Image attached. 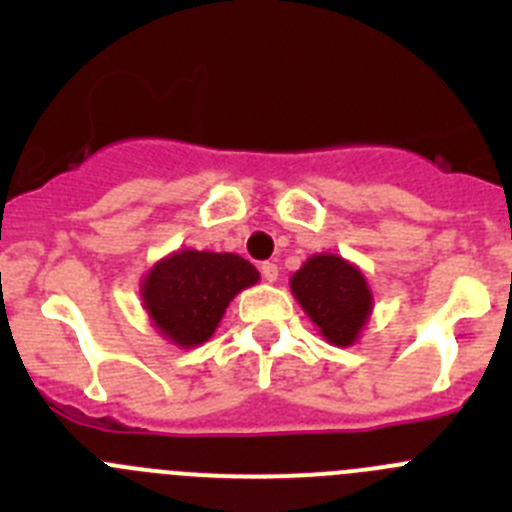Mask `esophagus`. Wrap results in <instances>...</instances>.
<instances>
[{
  "label": "esophagus",
  "mask_w": 512,
  "mask_h": 512,
  "mask_svg": "<svg viewBox=\"0 0 512 512\" xmlns=\"http://www.w3.org/2000/svg\"><path fill=\"white\" fill-rule=\"evenodd\" d=\"M262 278L267 280V283H275V280H278V275H280V270H278V265H275V262H262Z\"/></svg>",
  "instance_id": "obj_1"
}]
</instances>
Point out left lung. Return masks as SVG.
I'll return each mask as SVG.
<instances>
[{
  "label": "left lung",
  "instance_id": "obj_1",
  "mask_svg": "<svg viewBox=\"0 0 512 512\" xmlns=\"http://www.w3.org/2000/svg\"><path fill=\"white\" fill-rule=\"evenodd\" d=\"M290 290L321 336L338 348L353 346L374 313V293L361 267L331 252L310 255L293 272Z\"/></svg>",
  "mask_w": 512,
  "mask_h": 512
}]
</instances>
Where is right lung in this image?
I'll return each instance as SVG.
<instances>
[{
  "label": "right lung",
  "instance_id": "obj_1",
  "mask_svg": "<svg viewBox=\"0 0 512 512\" xmlns=\"http://www.w3.org/2000/svg\"><path fill=\"white\" fill-rule=\"evenodd\" d=\"M260 272L234 252L176 250L161 257L141 280L143 310L166 341L179 348L207 343L237 293Z\"/></svg>",
  "mask_w": 512,
  "mask_h": 512
}]
</instances>
